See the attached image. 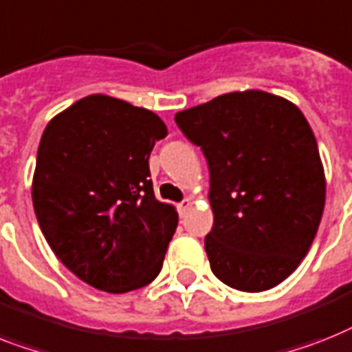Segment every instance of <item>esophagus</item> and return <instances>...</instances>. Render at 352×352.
<instances>
[{
	"label": "esophagus",
	"mask_w": 352,
	"mask_h": 352,
	"mask_svg": "<svg viewBox=\"0 0 352 352\" xmlns=\"http://www.w3.org/2000/svg\"><path fill=\"white\" fill-rule=\"evenodd\" d=\"M191 204H193V202H191L190 197H186L184 201H182L181 204L177 206V210H179V213H181V215H184L186 211H188V210H190V208H191Z\"/></svg>",
	"instance_id": "obj_1"
}]
</instances>
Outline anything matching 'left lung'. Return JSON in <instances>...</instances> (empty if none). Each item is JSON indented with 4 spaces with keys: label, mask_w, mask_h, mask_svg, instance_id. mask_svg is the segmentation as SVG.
Segmentation results:
<instances>
[{
    "label": "left lung",
    "mask_w": 352,
    "mask_h": 352,
    "mask_svg": "<svg viewBox=\"0 0 352 352\" xmlns=\"http://www.w3.org/2000/svg\"><path fill=\"white\" fill-rule=\"evenodd\" d=\"M210 168L213 228L204 248L213 275L260 293L298 267L318 231L325 175L309 122L284 97L245 90L175 116Z\"/></svg>",
    "instance_id": "8db88e82"
}]
</instances>
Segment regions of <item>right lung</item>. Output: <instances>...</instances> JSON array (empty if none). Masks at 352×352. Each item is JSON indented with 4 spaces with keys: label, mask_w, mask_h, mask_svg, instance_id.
Wrapping results in <instances>:
<instances>
[{
    "label": "right lung",
    "mask_w": 352,
    "mask_h": 352,
    "mask_svg": "<svg viewBox=\"0 0 352 352\" xmlns=\"http://www.w3.org/2000/svg\"><path fill=\"white\" fill-rule=\"evenodd\" d=\"M166 135L153 111L101 94L74 102L43 131L37 222L57 258L96 289L128 293L161 273L179 215L155 199L148 159Z\"/></svg>",
    "instance_id": "add662e5"
}]
</instances>
